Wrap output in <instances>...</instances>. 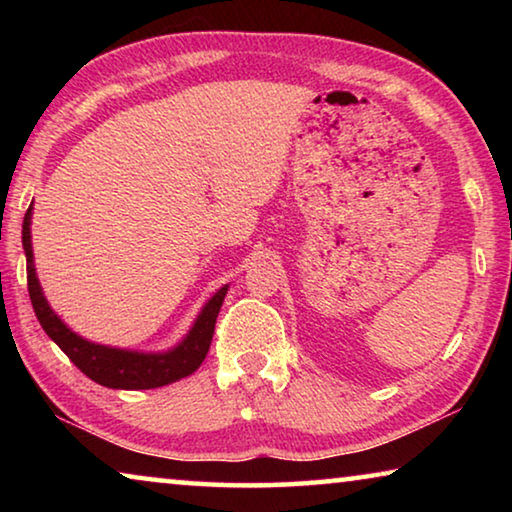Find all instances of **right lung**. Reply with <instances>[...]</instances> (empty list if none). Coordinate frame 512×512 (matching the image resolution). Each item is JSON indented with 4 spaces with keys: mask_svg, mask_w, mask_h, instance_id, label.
Wrapping results in <instances>:
<instances>
[{
    "mask_svg": "<svg viewBox=\"0 0 512 512\" xmlns=\"http://www.w3.org/2000/svg\"><path fill=\"white\" fill-rule=\"evenodd\" d=\"M31 214L33 207H29L27 214H24L22 223V246L24 255H27V282L31 305L49 339L67 354L69 361H72L83 375H88L92 381H97V384L106 388L146 391V388H160L173 384V381L192 375V372L201 366L207 350H210L216 316H219L228 287H221L210 300H207V305L194 320V327L189 329V334L176 345V348H171L167 352H135L92 343L72 332V329L54 314V309L49 307L45 293L40 289L36 266H33Z\"/></svg>",
    "mask_w": 512,
    "mask_h": 512,
    "instance_id": "obj_1",
    "label": "right lung"
}]
</instances>
